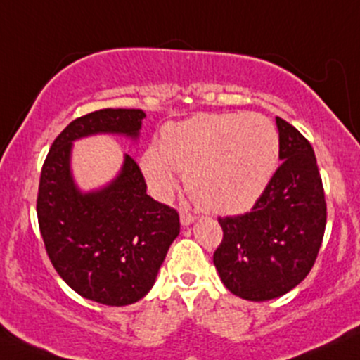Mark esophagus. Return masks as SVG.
<instances>
[{"instance_id":"1","label":"esophagus","mask_w":360,"mask_h":360,"mask_svg":"<svg viewBox=\"0 0 360 360\" xmlns=\"http://www.w3.org/2000/svg\"><path fill=\"white\" fill-rule=\"evenodd\" d=\"M195 219H196V217L193 215L191 212L181 210V224H183V225H189L191 222H195Z\"/></svg>"}]
</instances>
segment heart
<instances>
[{"label":"heart","mask_w":360,"mask_h":360,"mask_svg":"<svg viewBox=\"0 0 360 360\" xmlns=\"http://www.w3.org/2000/svg\"><path fill=\"white\" fill-rule=\"evenodd\" d=\"M280 160L278 131L262 114H198L162 128L159 147L141 157L145 177L159 198L177 188L176 171L186 174V186L205 210H250Z\"/></svg>","instance_id":"obj_1"}]
</instances>
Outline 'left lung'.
I'll use <instances>...</instances> for the list:
<instances>
[{
  "instance_id": "1",
  "label": "left lung",
  "mask_w": 360,
  "mask_h": 360,
  "mask_svg": "<svg viewBox=\"0 0 360 360\" xmlns=\"http://www.w3.org/2000/svg\"><path fill=\"white\" fill-rule=\"evenodd\" d=\"M280 159L274 179L250 212L219 217L222 243L213 263L224 285L246 301H270L306 278L326 227V200L314 150L276 117Z\"/></svg>"
}]
</instances>
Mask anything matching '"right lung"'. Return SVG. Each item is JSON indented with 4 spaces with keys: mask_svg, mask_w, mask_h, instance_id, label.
Returning a JSON list of instances; mask_svg holds the SVG:
<instances>
[{
    "mask_svg": "<svg viewBox=\"0 0 360 360\" xmlns=\"http://www.w3.org/2000/svg\"><path fill=\"white\" fill-rule=\"evenodd\" d=\"M143 117L140 109L112 108L77 117L53 141L39 181V229L54 270L82 297L105 306H128L152 289L179 234V213L150 198L131 155L112 184L82 195L70 176L71 141L94 133L136 138Z\"/></svg>",
    "mask_w": 360,
    "mask_h": 360,
    "instance_id": "right-lung-1",
    "label": "right lung"
}]
</instances>
